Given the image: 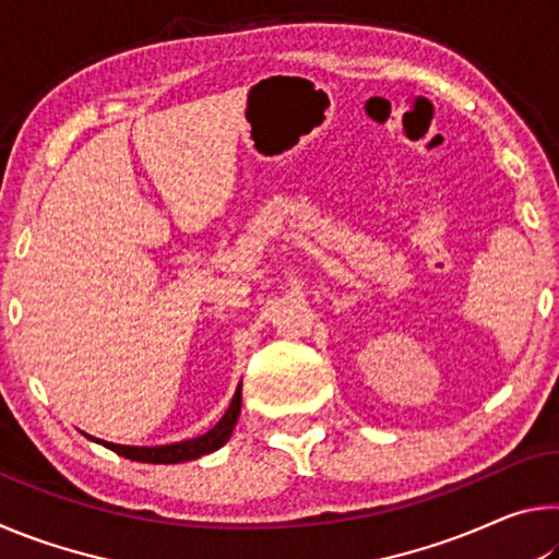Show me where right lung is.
<instances>
[{
	"label": "right lung",
	"mask_w": 559,
	"mask_h": 559,
	"mask_svg": "<svg viewBox=\"0 0 559 559\" xmlns=\"http://www.w3.org/2000/svg\"><path fill=\"white\" fill-rule=\"evenodd\" d=\"M239 412H241V384L236 386L234 400L229 404V409L224 412V416L216 421V427H212L206 433L197 439H187V441H177V443H167V447H122V443H110V441H100L86 437L96 443H103V447L116 451L118 456L130 459V461H140V463H185V461H194L200 456H206L216 449H222L226 441H229L231 431L239 421Z\"/></svg>",
	"instance_id": "right-lung-1"
}]
</instances>
